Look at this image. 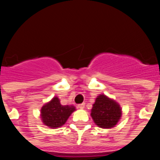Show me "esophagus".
<instances>
[{
	"label": "esophagus",
	"mask_w": 160,
	"mask_h": 160,
	"mask_svg": "<svg viewBox=\"0 0 160 160\" xmlns=\"http://www.w3.org/2000/svg\"><path fill=\"white\" fill-rule=\"evenodd\" d=\"M84 107H85V103H84V102H83V103L78 104V105H77V107H78V108H80V109L84 108Z\"/></svg>",
	"instance_id": "34e87169"
}]
</instances>
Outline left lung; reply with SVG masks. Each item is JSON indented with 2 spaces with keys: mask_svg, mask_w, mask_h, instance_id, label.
Instances as JSON below:
<instances>
[{
  "mask_svg": "<svg viewBox=\"0 0 160 160\" xmlns=\"http://www.w3.org/2000/svg\"><path fill=\"white\" fill-rule=\"evenodd\" d=\"M91 115L98 126L108 129L118 123L122 112L117 102L104 95H100L93 104Z\"/></svg>",
  "mask_w": 160,
  "mask_h": 160,
  "instance_id": "8db88e82",
  "label": "left lung"
}]
</instances>
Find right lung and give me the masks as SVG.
<instances>
[{
  "mask_svg": "<svg viewBox=\"0 0 160 160\" xmlns=\"http://www.w3.org/2000/svg\"><path fill=\"white\" fill-rule=\"evenodd\" d=\"M75 110L72 106H62L58 98H54L44 105L41 110L43 123L50 128H58L63 125L70 114Z\"/></svg>",
  "mask_w": 160,
  "mask_h": 160,
  "instance_id": "right-lung-1",
  "label": "right lung"
}]
</instances>
